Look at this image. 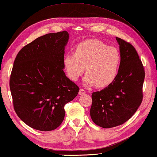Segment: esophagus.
<instances>
[{
    "mask_svg": "<svg viewBox=\"0 0 157 157\" xmlns=\"http://www.w3.org/2000/svg\"><path fill=\"white\" fill-rule=\"evenodd\" d=\"M86 93V91L84 89L80 88V90H79V94L83 95V94H84Z\"/></svg>",
    "mask_w": 157,
    "mask_h": 157,
    "instance_id": "obj_1",
    "label": "esophagus"
}]
</instances>
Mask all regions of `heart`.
Returning <instances> with one entry per match:
<instances>
[{
  "label": "heart",
  "mask_w": 157,
  "mask_h": 157,
  "mask_svg": "<svg viewBox=\"0 0 157 157\" xmlns=\"http://www.w3.org/2000/svg\"><path fill=\"white\" fill-rule=\"evenodd\" d=\"M121 62L117 48L107 46L98 39H88L77 45L74 54H68L63 63L67 75L73 81L78 80L83 73L86 85L96 84L97 87L107 86L114 81Z\"/></svg>",
  "instance_id": "b5f03b06"
}]
</instances>
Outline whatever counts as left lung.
I'll list each match as a JSON object with an SVG mask.
<instances>
[{"mask_svg":"<svg viewBox=\"0 0 157 157\" xmlns=\"http://www.w3.org/2000/svg\"><path fill=\"white\" fill-rule=\"evenodd\" d=\"M116 39L121 56L118 75L108 86L92 94L90 117L94 124L105 128L124 124L143 100L145 71L142 61L130 43Z\"/></svg>","mask_w":157,"mask_h":157,"instance_id":"obj_1","label":"left lung"}]
</instances>
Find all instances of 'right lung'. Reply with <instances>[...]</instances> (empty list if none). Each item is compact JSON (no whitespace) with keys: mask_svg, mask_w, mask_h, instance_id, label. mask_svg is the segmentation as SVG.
<instances>
[{"mask_svg":"<svg viewBox=\"0 0 157 157\" xmlns=\"http://www.w3.org/2000/svg\"><path fill=\"white\" fill-rule=\"evenodd\" d=\"M66 30L39 36L18 52L9 86L13 108L21 121L36 130L49 131L62 123L65 104L79 87L64 72Z\"/></svg>","mask_w":157,"mask_h":157,"instance_id":"obj_1","label":"right lung"}]
</instances>
